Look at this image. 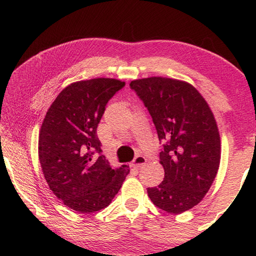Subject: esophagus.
<instances>
[{
    "instance_id": "obj_1",
    "label": "esophagus",
    "mask_w": 256,
    "mask_h": 256,
    "mask_svg": "<svg viewBox=\"0 0 256 256\" xmlns=\"http://www.w3.org/2000/svg\"><path fill=\"white\" fill-rule=\"evenodd\" d=\"M146 162H147V158L144 155H138L136 156L134 160H133V165H134V168H141V166H144L146 164Z\"/></svg>"
}]
</instances>
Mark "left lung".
<instances>
[{
  "mask_svg": "<svg viewBox=\"0 0 256 256\" xmlns=\"http://www.w3.org/2000/svg\"><path fill=\"white\" fill-rule=\"evenodd\" d=\"M130 88L155 124L164 180L147 192L157 208L172 214L192 208L208 192L221 158L220 134L208 102L192 84L166 77L136 80Z\"/></svg>",
  "mask_w": 256,
  "mask_h": 256,
  "instance_id": "8db88e82",
  "label": "left lung"
}]
</instances>
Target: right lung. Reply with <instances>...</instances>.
Here are the masks:
<instances>
[{"instance_id": "add662e5", "label": "right lung", "mask_w": 256, "mask_h": 256, "mask_svg": "<svg viewBox=\"0 0 256 256\" xmlns=\"http://www.w3.org/2000/svg\"><path fill=\"white\" fill-rule=\"evenodd\" d=\"M124 85L114 78L72 83L52 102L40 126L44 178L58 200L77 212L107 208L130 173L126 165L112 168L96 136L108 101Z\"/></svg>"}]
</instances>
